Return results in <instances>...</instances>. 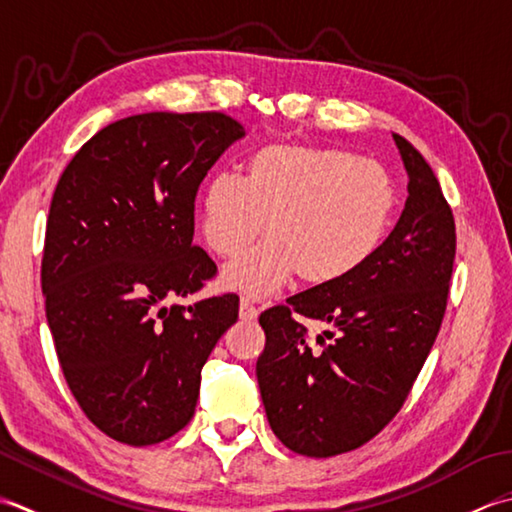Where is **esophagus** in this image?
Segmentation results:
<instances>
[{
    "mask_svg": "<svg viewBox=\"0 0 512 512\" xmlns=\"http://www.w3.org/2000/svg\"><path fill=\"white\" fill-rule=\"evenodd\" d=\"M238 314H241V320H254L258 316V309L252 300L243 298L241 300V309H238Z\"/></svg>",
    "mask_w": 512,
    "mask_h": 512,
    "instance_id": "34e87169",
    "label": "esophagus"
}]
</instances>
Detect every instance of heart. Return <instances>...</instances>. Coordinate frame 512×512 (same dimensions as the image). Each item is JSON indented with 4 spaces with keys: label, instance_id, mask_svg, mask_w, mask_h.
<instances>
[{
    "label": "heart",
    "instance_id": "heart-1",
    "mask_svg": "<svg viewBox=\"0 0 512 512\" xmlns=\"http://www.w3.org/2000/svg\"><path fill=\"white\" fill-rule=\"evenodd\" d=\"M391 176L373 161L338 148L269 143L247 168L216 172L205 185L201 229L216 256L243 254L223 271V285L267 296L296 274L307 285H333L367 265L393 216Z\"/></svg>",
    "mask_w": 512,
    "mask_h": 512
}]
</instances>
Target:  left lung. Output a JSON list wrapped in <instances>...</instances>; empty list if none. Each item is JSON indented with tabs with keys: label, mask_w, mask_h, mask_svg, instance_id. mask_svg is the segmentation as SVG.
Returning <instances> with one entry per match:
<instances>
[{
	"label": "left lung",
	"mask_w": 512,
	"mask_h": 512,
	"mask_svg": "<svg viewBox=\"0 0 512 512\" xmlns=\"http://www.w3.org/2000/svg\"><path fill=\"white\" fill-rule=\"evenodd\" d=\"M409 174L398 225L367 265L269 307L258 322L256 362L271 431L307 457L349 453L387 426L420 375L440 333L455 263V218L435 174L409 141L393 134ZM296 315L339 327L311 352Z\"/></svg>",
	"instance_id": "1"
}]
</instances>
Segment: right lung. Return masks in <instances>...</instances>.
I'll list each match as a JSON object with an SVG mask.
<instances>
[{
    "label": "right lung",
    "mask_w": 512,
    "mask_h": 512,
    "mask_svg": "<svg viewBox=\"0 0 512 512\" xmlns=\"http://www.w3.org/2000/svg\"><path fill=\"white\" fill-rule=\"evenodd\" d=\"M243 125L223 112H145L81 145L52 194L41 289L68 389L112 440L159 444L192 420L201 369L238 296L190 307L216 263L192 243L207 170Z\"/></svg>",
    "instance_id": "add662e5"
}]
</instances>
